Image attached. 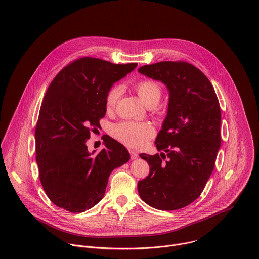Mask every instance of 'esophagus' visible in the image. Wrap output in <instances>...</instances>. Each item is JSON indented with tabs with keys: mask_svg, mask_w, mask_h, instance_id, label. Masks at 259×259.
I'll use <instances>...</instances> for the list:
<instances>
[{
	"mask_svg": "<svg viewBox=\"0 0 259 259\" xmlns=\"http://www.w3.org/2000/svg\"><path fill=\"white\" fill-rule=\"evenodd\" d=\"M129 153H130V157H131V160H136V159L138 158V155H137V153H135L134 151H130Z\"/></svg>",
	"mask_w": 259,
	"mask_h": 259,
	"instance_id": "esophagus-1",
	"label": "esophagus"
}]
</instances>
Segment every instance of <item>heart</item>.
<instances>
[{
	"label": "heart",
	"mask_w": 259,
	"mask_h": 259,
	"mask_svg": "<svg viewBox=\"0 0 259 259\" xmlns=\"http://www.w3.org/2000/svg\"><path fill=\"white\" fill-rule=\"evenodd\" d=\"M136 91L145 105L158 104L162 96L161 87L156 82L150 80L139 82L136 85ZM122 92V86H114L108 91L105 98L107 110H112L115 107ZM112 134L129 147L141 149L155 135V129L147 123L126 121L114 125L112 127Z\"/></svg>",
	"instance_id": "heart-1"
}]
</instances>
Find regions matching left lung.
Wrapping results in <instances>:
<instances>
[{
  "label": "left lung",
  "mask_w": 259,
  "mask_h": 259,
  "mask_svg": "<svg viewBox=\"0 0 259 259\" xmlns=\"http://www.w3.org/2000/svg\"><path fill=\"white\" fill-rule=\"evenodd\" d=\"M138 71L169 91L167 116L155 141L164 153L139 155L150 174L138 181V194L153 208L177 210L200 197L214 169L221 142L219 102L207 77L188 62L161 61Z\"/></svg>",
  "instance_id": "left-lung-1"
}]
</instances>
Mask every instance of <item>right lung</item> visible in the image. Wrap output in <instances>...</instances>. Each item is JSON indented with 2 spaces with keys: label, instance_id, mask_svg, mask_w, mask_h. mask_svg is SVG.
Instances as JSON below:
<instances>
[{
  "label": "right lung",
  "instance_id": "1",
  "mask_svg": "<svg viewBox=\"0 0 259 259\" xmlns=\"http://www.w3.org/2000/svg\"><path fill=\"white\" fill-rule=\"evenodd\" d=\"M136 66L83 57L51 82L35 127V160L43 189L57 207L72 213L94 207L112 171L130 160L126 147L112 137H104L105 147L97 154L88 151L86 141L100 128L110 88Z\"/></svg>",
  "mask_w": 259,
  "mask_h": 259
}]
</instances>
